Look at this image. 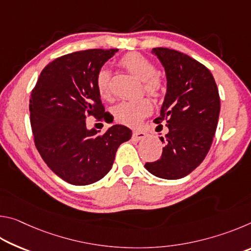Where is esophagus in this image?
<instances>
[{
	"mask_svg": "<svg viewBox=\"0 0 251 251\" xmlns=\"http://www.w3.org/2000/svg\"><path fill=\"white\" fill-rule=\"evenodd\" d=\"M147 137V134L144 133L142 130H134L133 133V139L135 142H139V141H143V139H145Z\"/></svg>",
	"mask_w": 251,
	"mask_h": 251,
	"instance_id": "esophagus-1",
	"label": "esophagus"
}]
</instances>
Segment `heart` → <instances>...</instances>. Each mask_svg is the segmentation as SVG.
Instances as JSON below:
<instances>
[{
  "instance_id": "1",
  "label": "heart",
  "mask_w": 251,
  "mask_h": 251,
  "mask_svg": "<svg viewBox=\"0 0 251 251\" xmlns=\"http://www.w3.org/2000/svg\"><path fill=\"white\" fill-rule=\"evenodd\" d=\"M121 65L131 75L144 82V88L151 95H157L161 90V82L156 77V69L152 63L137 53H131L121 59ZM96 88L100 97H109V72L101 69L96 76ZM151 105L147 100H124L117 104L113 109L116 121L122 124L134 126L141 122L142 118L150 114Z\"/></svg>"
}]
</instances>
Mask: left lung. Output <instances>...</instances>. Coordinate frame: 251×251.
<instances>
[{"mask_svg":"<svg viewBox=\"0 0 251 251\" xmlns=\"http://www.w3.org/2000/svg\"><path fill=\"white\" fill-rule=\"evenodd\" d=\"M163 65L167 90L156 124L167 121L160 137L163 154L145 168L156 177L179 179L201 165L210 150L218 124L220 99L209 70L175 50L152 49Z\"/></svg>","mask_w":251,"mask_h":251,"instance_id":"left-lung-1","label":"left lung"}]
</instances>
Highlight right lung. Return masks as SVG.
Returning <instances> with one entry per match:
<instances>
[{"mask_svg": "<svg viewBox=\"0 0 251 251\" xmlns=\"http://www.w3.org/2000/svg\"><path fill=\"white\" fill-rule=\"evenodd\" d=\"M118 50H86L64 55L44 67L29 100L35 146L63 180L85 186L101 179L113 166L117 148L129 141L124 125L104 134L88 129L86 117L107 122L96 76Z\"/></svg>", "mask_w": 251, "mask_h": 251, "instance_id": "1", "label": "right lung"}]
</instances>
